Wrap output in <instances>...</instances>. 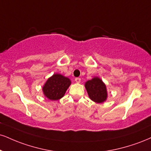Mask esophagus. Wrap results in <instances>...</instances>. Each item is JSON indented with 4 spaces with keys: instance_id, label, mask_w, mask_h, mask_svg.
Returning <instances> with one entry per match:
<instances>
[{
    "instance_id": "34e87169",
    "label": "esophagus",
    "mask_w": 151,
    "mask_h": 151,
    "mask_svg": "<svg viewBox=\"0 0 151 151\" xmlns=\"http://www.w3.org/2000/svg\"><path fill=\"white\" fill-rule=\"evenodd\" d=\"M75 81H76V82H77V83H80L81 79H80V78H79V77L75 78Z\"/></svg>"
}]
</instances>
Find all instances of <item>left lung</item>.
<instances>
[{
    "label": "left lung",
    "mask_w": 151,
    "mask_h": 151,
    "mask_svg": "<svg viewBox=\"0 0 151 151\" xmlns=\"http://www.w3.org/2000/svg\"><path fill=\"white\" fill-rule=\"evenodd\" d=\"M84 86L88 97L93 102L102 103L108 99L106 85L99 77H94L91 80L87 81Z\"/></svg>",
    "instance_id": "8db88e82"
}]
</instances>
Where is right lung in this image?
Here are the masks:
<instances>
[{"instance_id": "right-lung-1", "label": "right lung", "mask_w": 151, "mask_h": 151, "mask_svg": "<svg viewBox=\"0 0 151 151\" xmlns=\"http://www.w3.org/2000/svg\"><path fill=\"white\" fill-rule=\"evenodd\" d=\"M70 85L71 80L68 77L60 74H54L43 86V95L50 101H57L65 96Z\"/></svg>"}]
</instances>
